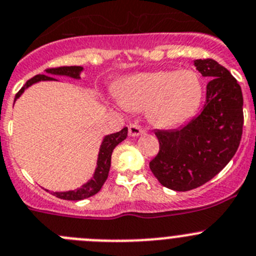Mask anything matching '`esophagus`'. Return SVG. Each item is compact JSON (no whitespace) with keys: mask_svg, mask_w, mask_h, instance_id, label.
Wrapping results in <instances>:
<instances>
[{"mask_svg":"<svg viewBox=\"0 0 256 256\" xmlns=\"http://www.w3.org/2000/svg\"><path fill=\"white\" fill-rule=\"evenodd\" d=\"M145 130L142 128V126L136 125V124H132V125L128 126V135L130 136H139L142 135V134H144Z\"/></svg>","mask_w":256,"mask_h":256,"instance_id":"34e87169","label":"esophagus"}]
</instances>
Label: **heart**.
Returning <instances> with one entry per match:
<instances>
[{
  "instance_id": "heart-1",
  "label": "heart",
  "mask_w": 256,
  "mask_h": 256,
  "mask_svg": "<svg viewBox=\"0 0 256 256\" xmlns=\"http://www.w3.org/2000/svg\"><path fill=\"white\" fill-rule=\"evenodd\" d=\"M117 100L128 111L146 110L156 128H176L190 118L200 107L204 86L190 69L138 73L122 80Z\"/></svg>"
}]
</instances>
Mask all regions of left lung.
Returning <instances> with one entry per match:
<instances>
[{"mask_svg":"<svg viewBox=\"0 0 256 256\" xmlns=\"http://www.w3.org/2000/svg\"><path fill=\"white\" fill-rule=\"evenodd\" d=\"M210 80L200 114L176 130H156L159 152L150 169L162 186L186 192L211 180L228 164L242 135V92L230 72L214 59H197Z\"/></svg>","mask_w":256,"mask_h":256,"instance_id":"left-lung-1","label":"left lung"}]
</instances>
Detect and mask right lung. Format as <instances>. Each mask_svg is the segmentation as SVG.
Instances as JSON below:
<instances>
[{"instance_id": "right-lung-1", "label": "right lung", "mask_w": 256, "mask_h": 256, "mask_svg": "<svg viewBox=\"0 0 256 256\" xmlns=\"http://www.w3.org/2000/svg\"><path fill=\"white\" fill-rule=\"evenodd\" d=\"M45 72H46V74H38L34 78L28 80L25 83V86L18 92V94L15 97V101L25 92V90H28V87H31L35 83L48 82V80H58L56 78L52 77V76H66V77L73 78V80H80V73L83 72V66H59V68L46 69ZM126 136H128V128H124L118 132L104 136L101 142V146H100L98 158H97V166H96L92 178L87 183H84L82 187L77 188V190H66V192H52V194L58 198H62V200H80L88 197H92L96 193H98L102 186H104V183L106 182L107 176H108L110 166H111L112 152H114V149L117 145L126 139Z\"/></svg>"}]
</instances>
